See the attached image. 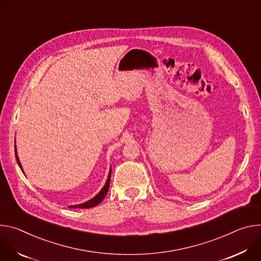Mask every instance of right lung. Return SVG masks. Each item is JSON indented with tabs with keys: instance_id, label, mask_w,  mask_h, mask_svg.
Returning a JSON list of instances; mask_svg holds the SVG:
<instances>
[{
	"instance_id": "obj_1",
	"label": "right lung",
	"mask_w": 261,
	"mask_h": 261,
	"mask_svg": "<svg viewBox=\"0 0 261 261\" xmlns=\"http://www.w3.org/2000/svg\"><path fill=\"white\" fill-rule=\"evenodd\" d=\"M15 158H16V162L19 166V168L21 169V165L19 163V160H18V156H17V153H16V150H15ZM22 171V169H21ZM110 179H111V170H110V173H109V176H108V179H107V182L105 185V187L102 188V190L91 200L85 202V203L83 204H79V205H73V206H70V207H74V208H91V207H94L96 206L97 204H99L100 202L103 200V198L106 197L108 191H109V188H110Z\"/></svg>"
}]
</instances>
